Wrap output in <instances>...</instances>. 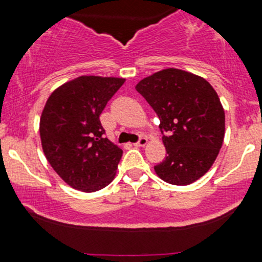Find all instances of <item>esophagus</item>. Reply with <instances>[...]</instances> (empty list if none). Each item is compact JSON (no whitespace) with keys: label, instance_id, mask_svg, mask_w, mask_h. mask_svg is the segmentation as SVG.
Returning <instances> with one entry per match:
<instances>
[{"label":"esophagus","instance_id":"34e87169","mask_svg":"<svg viewBox=\"0 0 262 262\" xmlns=\"http://www.w3.org/2000/svg\"><path fill=\"white\" fill-rule=\"evenodd\" d=\"M147 143H148V139L146 138V137H142V138L139 139L137 143H134V146H136V147H144V146H147Z\"/></svg>","mask_w":262,"mask_h":262}]
</instances>
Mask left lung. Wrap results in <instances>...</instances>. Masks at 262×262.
<instances>
[{"instance_id":"1","label":"left lung","mask_w":262,"mask_h":262,"mask_svg":"<svg viewBox=\"0 0 262 262\" xmlns=\"http://www.w3.org/2000/svg\"><path fill=\"white\" fill-rule=\"evenodd\" d=\"M160 119L165 160L155 171L172 185H190L212 167L222 148L226 116L207 80L178 68H166L137 83Z\"/></svg>"}]
</instances>
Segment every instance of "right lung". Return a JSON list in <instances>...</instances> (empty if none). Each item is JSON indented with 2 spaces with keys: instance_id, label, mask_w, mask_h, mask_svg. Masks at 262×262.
Listing matches in <instances>:
<instances>
[{
  "instance_id": "right-lung-1",
  "label": "right lung",
  "mask_w": 262,
  "mask_h": 262,
  "mask_svg": "<svg viewBox=\"0 0 262 262\" xmlns=\"http://www.w3.org/2000/svg\"><path fill=\"white\" fill-rule=\"evenodd\" d=\"M125 78L81 76L55 89L40 116L47 160L63 181L83 192L114 180L123 150L107 138L100 114Z\"/></svg>"
}]
</instances>
